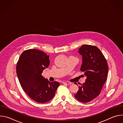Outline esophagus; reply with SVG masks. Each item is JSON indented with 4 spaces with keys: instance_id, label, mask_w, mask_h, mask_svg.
<instances>
[{
    "instance_id": "esophagus-1",
    "label": "esophagus",
    "mask_w": 123,
    "mask_h": 123,
    "mask_svg": "<svg viewBox=\"0 0 123 123\" xmlns=\"http://www.w3.org/2000/svg\"><path fill=\"white\" fill-rule=\"evenodd\" d=\"M63 84H66V85H71V83H70L69 82H63Z\"/></svg>"
}]
</instances>
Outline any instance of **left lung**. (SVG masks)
Instances as JSON below:
<instances>
[{"label":"left lung","instance_id":"8db88e82","mask_svg":"<svg viewBox=\"0 0 123 123\" xmlns=\"http://www.w3.org/2000/svg\"><path fill=\"white\" fill-rule=\"evenodd\" d=\"M78 52L82 57L80 71L84 72L86 79L79 86L74 97L81 102L87 103L99 95L107 79L108 65L101 50L96 46L83 45Z\"/></svg>","mask_w":123,"mask_h":123}]
</instances>
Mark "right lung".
I'll list each match as a JSON object with an SVG mask.
<instances>
[{
  "label": "right lung",
  "instance_id": "1",
  "mask_svg": "<svg viewBox=\"0 0 123 123\" xmlns=\"http://www.w3.org/2000/svg\"><path fill=\"white\" fill-rule=\"evenodd\" d=\"M49 65V55L44 52L29 49L23 51L17 62L16 74L24 91L33 100L45 103L53 98L58 82H49L42 76Z\"/></svg>",
  "mask_w": 123,
  "mask_h": 123
}]
</instances>
